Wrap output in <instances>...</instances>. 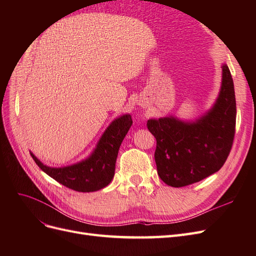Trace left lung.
<instances>
[{
	"instance_id": "8db88e82",
	"label": "left lung",
	"mask_w": 256,
	"mask_h": 256,
	"mask_svg": "<svg viewBox=\"0 0 256 256\" xmlns=\"http://www.w3.org/2000/svg\"><path fill=\"white\" fill-rule=\"evenodd\" d=\"M222 86L212 109L196 122L174 118L147 120L156 138L158 175L175 188L198 182L218 172L233 146L236 127L234 83L226 65L222 66Z\"/></svg>"
}]
</instances>
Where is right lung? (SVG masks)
Returning a JSON list of instances; mask_svg holds the SVG:
<instances>
[{
    "label": "right lung",
    "mask_w": 256,
    "mask_h": 256,
    "mask_svg": "<svg viewBox=\"0 0 256 256\" xmlns=\"http://www.w3.org/2000/svg\"><path fill=\"white\" fill-rule=\"evenodd\" d=\"M131 125L132 120L128 114L116 118L102 134L92 156L70 166L49 168L32 152L30 156L46 174L65 187L78 192L97 191L106 187L112 180L120 146Z\"/></svg>",
    "instance_id": "obj_1"
}]
</instances>
